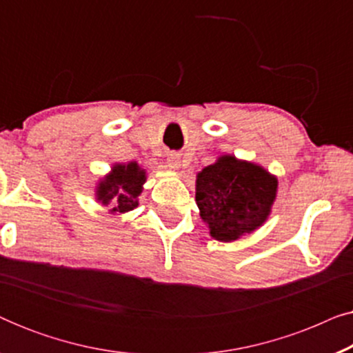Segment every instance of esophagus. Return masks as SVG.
<instances>
[{"instance_id": "34e87169", "label": "esophagus", "mask_w": 353, "mask_h": 353, "mask_svg": "<svg viewBox=\"0 0 353 353\" xmlns=\"http://www.w3.org/2000/svg\"><path fill=\"white\" fill-rule=\"evenodd\" d=\"M167 163L170 168H180V157H178V154H170L167 159Z\"/></svg>"}]
</instances>
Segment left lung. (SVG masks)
Returning a JSON list of instances; mask_svg holds the SVG:
<instances>
[{
    "mask_svg": "<svg viewBox=\"0 0 353 353\" xmlns=\"http://www.w3.org/2000/svg\"><path fill=\"white\" fill-rule=\"evenodd\" d=\"M276 186L263 168L225 156L197 175L196 202L210 234L228 243L267 220Z\"/></svg>",
    "mask_w": 353,
    "mask_h": 353,
    "instance_id": "obj_1",
    "label": "left lung"
}]
</instances>
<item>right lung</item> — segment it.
Segmentation results:
<instances>
[{
    "label": "right lung",
    "mask_w": 353,
    "mask_h": 353,
    "mask_svg": "<svg viewBox=\"0 0 353 353\" xmlns=\"http://www.w3.org/2000/svg\"><path fill=\"white\" fill-rule=\"evenodd\" d=\"M146 181L144 172L137 162L115 165L110 175L101 181L98 199L112 205V212H128L138 205L137 197L141 194V185Z\"/></svg>",
    "instance_id": "right-lung-1"
}]
</instances>
